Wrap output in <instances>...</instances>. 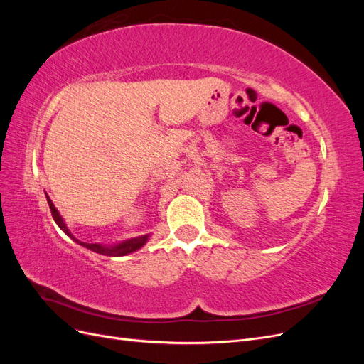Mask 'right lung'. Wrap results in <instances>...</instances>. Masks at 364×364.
Instances as JSON below:
<instances>
[{
  "label": "right lung",
  "instance_id": "obj_1",
  "mask_svg": "<svg viewBox=\"0 0 364 364\" xmlns=\"http://www.w3.org/2000/svg\"><path fill=\"white\" fill-rule=\"evenodd\" d=\"M47 202L50 205V211H51V215L54 218V222L58 223V226L63 230L65 234H67L68 237H71L75 243H79L85 247H87L90 250H94L97 253H102V255H107V257H123V255H127V253L130 252H135L138 250L139 247H142L146 245V241L149 240V235H142V237H136V238H130L127 241H124V243H119L117 246H102V245H97V243H82V241L77 240L75 237H73V234L68 230V228L65 226L63 223V218L60 217V214L58 213V209L54 208L53 202L50 200V197L47 196Z\"/></svg>",
  "mask_w": 364,
  "mask_h": 364
}]
</instances>
